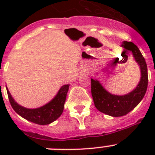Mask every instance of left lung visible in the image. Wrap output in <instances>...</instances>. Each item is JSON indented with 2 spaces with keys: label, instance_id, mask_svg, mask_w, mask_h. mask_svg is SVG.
<instances>
[{
  "label": "left lung",
  "instance_id": "8db88e82",
  "mask_svg": "<svg viewBox=\"0 0 155 155\" xmlns=\"http://www.w3.org/2000/svg\"><path fill=\"white\" fill-rule=\"evenodd\" d=\"M121 46L124 48V52H132L140 68L141 78L136 88L125 95H115L106 91L98 81L91 79V95L94 106L101 113L114 117L127 115L136 107L143 99L148 84L147 64L137 46L127 41H124Z\"/></svg>",
  "mask_w": 155,
  "mask_h": 155
}]
</instances>
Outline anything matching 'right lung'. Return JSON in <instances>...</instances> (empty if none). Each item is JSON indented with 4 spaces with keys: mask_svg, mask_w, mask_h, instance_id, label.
Returning a JSON list of instances; mask_svg holds the SVG:
<instances>
[{
    "mask_svg": "<svg viewBox=\"0 0 155 155\" xmlns=\"http://www.w3.org/2000/svg\"><path fill=\"white\" fill-rule=\"evenodd\" d=\"M68 89L69 84L62 86L53 100L42 107L37 109H26L22 107L15 102L8 88L7 92L11 105L18 114L34 124L39 125H47L57 120L62 114Z\"/></svg>",
    "mask_w": 155,
    "mask_h": 155,
    "instance_id": "1",
    "label": "right lung"
}]
</instances>
